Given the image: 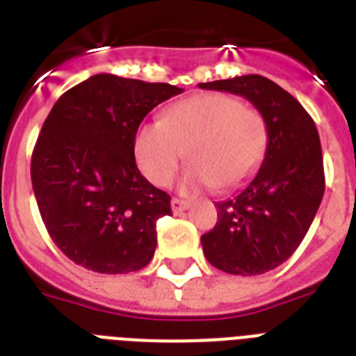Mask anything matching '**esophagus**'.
Here are the masks:
<instances>
[{
    "label": "esophagus",
    "instance_id": "34e87169",
    "mask_svg": "<svg viewBox=\"0 0 356 356\" xmlns=\"http://www.w3.org/2000/svg\"><path fill=\"white\" fill-rule=\"evenodd\" d=\"M190 207L188 201H184V200H179V197H173L172 200V211L175 212V214H179V212H183L186 211Z\"/></svg>",
    "mask_w": 356,
    "mask_h": 356
}]
</instances>
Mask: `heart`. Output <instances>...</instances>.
I'll return each mask as SVG.
<instances>
[{
  "instance_id": "1",
  "label": "heart",
  "mask_w": 356,
  "mask_h": 356,
  "mask_svg": "<svg viewBox=\"0 0 356 356\" xmlns=\"http://www.w3.org/2000/svg\"><path fill=\"white\" fill-rule=\"evenodd\" d=\"M268 142L270 129L259 108L212 92L173 103L162 120L142 123L134 136V159L151 183L166 184L186 153L192 164L179 179V188L229 190L253 177Z\"/></svg>"
}]
</instances>
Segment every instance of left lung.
Wrapping results in <instances>:
<instances>
[{
  "instance_id": "1",
  "label": "left lung",
  "mask_w": 356,
  "mask_h": 356,
  "mask_svg": "<svg viewBox=\"0 0 356 356\" xmlns=\"http://www.w3.org/2000/svg\"><path fill=\"white\" fill-rule=\"evenodd\" d=\"M243 96L264 114L270 142L253 181L216 203L218 222L201 236L207 260L233 275L275 270L303 242L325 192L323 155L314 120L301 103L262 75L200 83Z\"/></svg>"
}]
</instances>
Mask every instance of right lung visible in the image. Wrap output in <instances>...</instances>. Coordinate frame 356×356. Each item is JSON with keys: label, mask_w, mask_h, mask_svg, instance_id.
<instances>
[{"label": "right lung", "mask_w": 356, "mask_h": 356, "mask_svg": "<svg viewBox=\"0 0 356 356\" xmlns=\"http://www.w3.org/2000/svg\"><path fill=\"white\" fill-rule=\"evenodd\" d=\"M183 88L97 74L64 92L31 159L42 222L75 264L97 273L142 270L155 254L156 220L172 214L134 161L142 120Z\"/></svg>", "instance_id": "right-lung-1"}]
</instances>
